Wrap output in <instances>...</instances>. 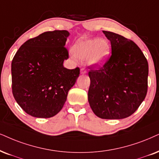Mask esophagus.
<instances>
[{
  "instance_id": "esophagus-1",
  "label": "esophagus",
  "mask_w": 159,
  "mask_h": 159,
  "mask_svg": "<svg viewBox=\"0 0 159 159\" xmlns=\"http://www.w3.org/2000/svg\"><path fill=\"white\" fill-rule=\"evenodd\" d=\"M81 74H83V75H85L86 74V70H85V68L82 67L81 69Z\"/></svg>"
}]
</instances>
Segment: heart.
Here are the masks:
<instances>
[{"instance_id":"1","label":"heart","mask_w":159,"mask_h":159,"mask_svg":"<svg viewBox=\"0 0 159 159\" xmlns=\"http://www.w3.org/2000/svg\"><path fill=\"white\" fill-rule=\"evenodd\" d=\"M111 46L106 39L91 38L78 39L73 46V52L82 60L88 59L89 65L100 67L106 64L110 54Z\"/></svg>"}]
</instances>
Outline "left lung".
I'll use <instances>...</instances> for the list:
<instances>
[{
	"mask_svg": "<svg viewBox=\"0 0 159 159\" xmlns=\"http://www.w3.org/2000/svg\"><path fill=\"white\" fill-rule=\"evenodd\" d=\"M103 32L111 42V56L103 67L89 72L88 100L98 117L124 119L133 114L146 97L148 63L133 41Z\"/></svg>",
	"mask_w": 159,
	"mask_h": 159,
	"instance_id": "8db88e82",
	"label": "left lung"
}]
</instances>
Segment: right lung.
I'll list each match as a JSON object with an SVG mask.
<instances>
[{
	"mask_svg": "<svg viewBox=\"0 0 159 159\" xmlns=\"http://www.w3.org/2000/svg\"><path fill=\"white\" fill-rule=\"evenodd\" d=\"M65 30L46 31L25 42L11 61L12 93L26 113L49 118L61 111L80 69L69 70L63 62L69 58Z\"/></svg>",
	"mask_w": 159,
	"mask_h": 159,
	"instance_id": "add662e5",
	"label": "right lung"
}]
</instances>
